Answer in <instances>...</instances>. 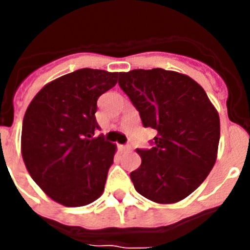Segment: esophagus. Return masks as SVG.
<instances>
[{
    "label": "esophagus",
    "instance_id": "34e87169",
    "mask_svg": "<svg viewBox=\"0 0 250 250\" xmlns=\"http://www.w3.org/2000/svg\"><path fill=\"white\" fill-rule=\"evenodd\" d=\"M119 149H120L123 152L131 151V146H129V145H119Z\"/></svg>",
    "mask_w": 250,
    "mask_h": 250
}]
</instances>
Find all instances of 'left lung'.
Segmentation results:
<instances>
[{
    "label": "left lung",
    "instance_id": "obj_1",
    "mask_svg": "<svg viewBox=\"0 0 250 250\" xmlns=\"http://www.w3.org/2000/svg\"><path fill=\"white\" fill-rule=\"evenodd\" d=\"M119 85L156 130L151 149H136L141 165L130 173L136 191L173 204L190 195L213 169L220 139L219 114L199 83L164 68L119 74Z\"/></svg>",
    "mask_w": 250,
    "mask_h": 250
}]
</instances>
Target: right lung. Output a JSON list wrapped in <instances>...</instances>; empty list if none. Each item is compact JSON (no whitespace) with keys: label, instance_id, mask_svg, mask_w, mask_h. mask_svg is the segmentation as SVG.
<instances>
[{"label":"right lung","instance_id":"right-lung-1","mask_svg":"<svg viewBox=\"0 0 250 250\" xmlns=\"http://www.w3.org/2000/svg\"><path fill=\"white\" fill-rule=\"evenodd\" d=\"M119 72L80 68L37 92L23 116L22 159L31 178L51 199L83 207L104 193L116 145L95 138L98 99Z\"/></svg>","mask_w":250,"mask_h":250}]
</instances>
